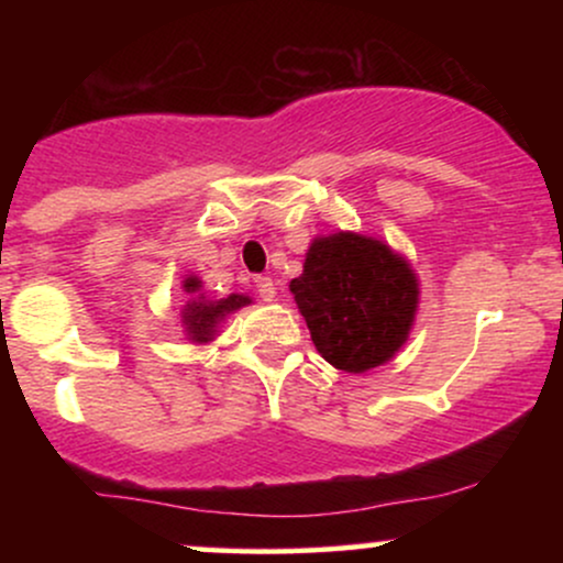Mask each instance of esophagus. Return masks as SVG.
Returning a JSON list of instances; mask_svg holds the SVG:
<instances>
[{
  "label": "esophagus",
  "instance_id": "obj_1",
  "mask_svg": "<svg viewBox=\"0 0 563 563\" xmlns=\"http://www.w3.org/2000/svg\"><path fill=\"white\" fill-rule=\"evenodd\" d=\"M256 290H260V296L264 301H275V296H277V290H275V283H273V277H267V275H262V277H256Z\"/></svg>",
  "mask_w": 563,
  "mask_h": 563
}]
</instances>
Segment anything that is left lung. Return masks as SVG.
Returning a JSON list of instances; mask_svg holds the SVG:
<instances>
[{
    "instance_id": "8db88e82",
    "label": "left lung",
    "mask_w": 563,
    "mask_h": 563,
    "mask_svg": "<svg viewBox=\"0 0 563 563\" xmlns=\"http://www.w3.org/2000/svg\"><path fill=\"white\" fill-rule=\"evenodd\" d=\"M296 307L325 363L367 373L389 363L410 339L421 283L380 238L339 230L318 235L290 280Z\"/></svg>"
}]
</instances>
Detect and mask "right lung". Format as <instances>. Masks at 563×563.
<instances>
[{
    "label": "right lung",
    "mask_w": 563,
    "mask_h": 563,
    "mask_svg": "<svg viewBox=\"0 0 563 563\" xmlns=\"http://www.w3.org/2000/svg\"><path fill=\"white\" fill-rule=\"evenodd\" d=\"M183 290L187 294V301L179 309V320H183V333L190 344H211L219 335L222 322L228 320V314L251 303V296L245 294H230L224 299L206 296L203 280L198 275H187L183 280Z\"/></svg>",
    "instance_id": "1"
}]
</instances>
